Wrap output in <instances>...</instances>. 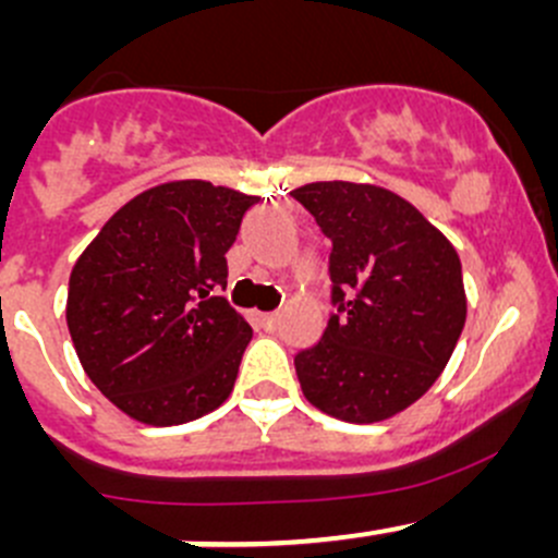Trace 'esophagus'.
I'll return each mask as SVG.
<instances>
[{
    "mask_svg": "<svg viewBox=\"0 0 558 558\" xmlns=\"http://www.w3.org/2000/svg\"><path fill=\"white\" fill-rule=\"evenodd\" d=\"M258 320H262L264 329L272 331L275 326H278V313H262V315H258Z\"/></svg>",
    "mask_w": 558,
    "mask_h": 558,
    "instance_id": "obj_1",
    "label": "esophagus"
}]
</instances>
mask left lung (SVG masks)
I'll return each instance as SVG.
<instances>
[{"label": "left lung", "instance_id": "obj_1", "mask_svg": "<svg viewBox=\"0 0 558 558\" xmlns=\"http://www.w3.org/2000/svg\"><path fill=\"white\" fill-rule=\"evenodd\" d=\"M331 240V302L318 345L296 353L302 393L348 424L402 413L440 378L466 320L459 253L408 199L373 183L291 191Z\"/></svg>", "mask_w": 558, "mask_h": 558}]
</instances>
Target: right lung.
Returning <instances> with one entry per match:
<instances>
[{"mask_svg":"<svg viewBox=\"0 0 558 558\" xmlns=\"http://www.w3.org/2000/svg\"><path fill=\"white\" fill-rule=\"evenodd\" d=\"M258 196L170 180L129 199L75 262L66 326L92 384L129 418L174 426L227 402L253 329L218 289Z\"/></svg>","mask_w":558,"mask_h":558,"instance_id":"1","label":"right lung"}]
</instances>
